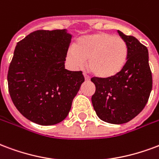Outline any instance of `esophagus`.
Returning a JSON list of instances; mask_svg holds the SVG:
<instances>
[{
	"label": "esophagus",
	"mask_w": 159,
	"mask_h": 159,
	"mask_svg": "<svg viewBox=\"0 0 159 159\" xmlns=\"http://www.w3.org/2000/svg\"><path fill=\"white\" fill-rule=\"evenodd\" d=\"M83 76H84V78H85V81H90V78H89V76L87 75V74L84 72L83 73Z\"/></svg>",
	"instance_id": "esophagus-1"
}]
</instances>
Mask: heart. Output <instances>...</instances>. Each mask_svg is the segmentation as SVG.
<instances>
[{
	"mask_svg": "<svg viewBox=\"0 0 159 159\" xmlns=\"http://www.w3.org/2000/svg\"><path fill=\"white\" fill-rule=\"evenodd\" d=\"M129 49L124 39L100 32L79 38L74 48L69 49L67 60L75 68H88L93 76L110 79L118 76L126 65Z\"/></svg>",
	"mask_w": 159,
	"mask_h": 159,
	"instance_id": "heart-1",
	"label": "heart"
}]
</instances>
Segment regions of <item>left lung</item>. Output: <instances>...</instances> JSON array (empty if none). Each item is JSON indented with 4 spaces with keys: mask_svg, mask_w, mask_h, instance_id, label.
Segmentation results:
<instances>
[{
    "mask_svg": "<svg viewBox=\"0 0 159 159\" xmlns=\"http://www.w3.org/2000/svg\"><path fill=\"white\" fill-rule=\"evenodd\" d=\"M128 45L127 62L118 76L110 79L93 77L96 91L92 103L98 118L110 124L130 121L148 103L152 87L148 50L133 36L118 30Z\"/></svg>",
    "mask_w": 159,
    "mask_h": 159,
    "instance_id": "left-lung-1",
    "label": "left lung"
}]
</instances>
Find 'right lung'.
Returning a JSON list of instances; mask_svg holds the SVG:
<instances>
[{"label":"right lung","mask_w":159,"mask_h":159,"mask_svg":"<svg viewBox=\"0 0 159 159\" xmlns=\"http://www.w3.org/2000/svg\"><path fill=\"white\" fill-rule=\"evenodd\" d=\"M71 38L66 29L37 30L17 43L8 89L14 105L30 121L52 125L70 112L84 82L82 71L65 69Z\"/></svg>","instance_id":"add662e5"}]
</instances>
